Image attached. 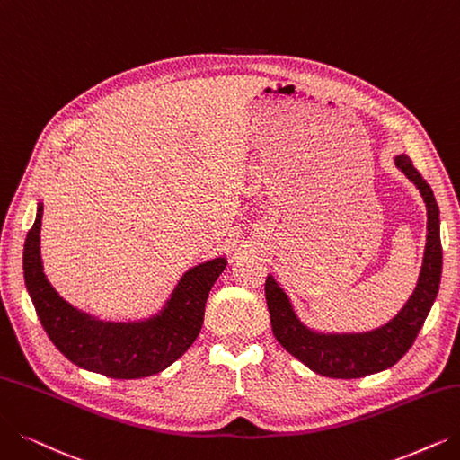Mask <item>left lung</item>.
<instances>
[{"label": "left lung", "mask_w": 460, "mask_h": 460, "mask_svg": "<svg viewBox=\"0 0 460 460\" xmlns=\"http://www.w3.org/2000/svg\"><path fill=\"white\" fill-rule=\"evenodd\" d=\"M394 166L413 182L425 199L427 245L411 296L393 319L362 332H323L298 317L287 290L271 273L266 278L264 290L273 336L292 357L321 376L357 379L391 368L408 353L438 296L442 279V242L436 198L429 182L413 168L410 156L396 155Z\"/></svg>", "instance_id": "left-lung-1"}]
</instances>
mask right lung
<instances>
[{"label":"right lung","mask_w":460,"mask_h":460,"mask_svg":"<svg viewBox=\"0 0 460 460\" xmlns=\"http://www.w3.org/2000/svg\"><path fill=\"white\" fill-rule=\"evenodd\" d=\"M41 220L43 201L24 243V281L45 332L67 360L113 379H139L166 370L189 351L204 324L209 290L228 264L225 254L189 268L153 314L103 321L50 285L41 259Z\"/></svg>","instance_id":"add662e5"}]
</instances>
